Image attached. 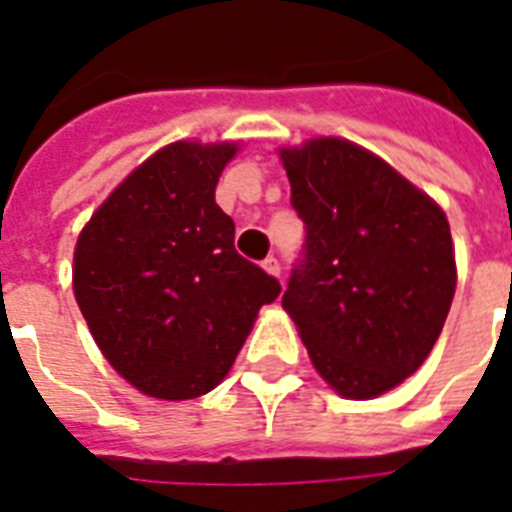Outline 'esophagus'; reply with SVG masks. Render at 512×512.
<instances>
[{
    "instance_id": "esophagus-1",
    "label": "esophagus",
    "mask_w": 512,
    "mask_h": 512,
    "mask_svg": "<svg viewBox=\"0 0 512 512\" xmlns=\"http://www.w3.org/2000/svg\"><path fill=\"white\" fill-rule=\"evenodd\" d=\"M261 269H264V272H267V275L280 277V264H277L275 256H267V259L261 261Z\"/></svg>"
}]
</instances>
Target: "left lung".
<instances>
[{"instance_id":"left-lung-1","label":"left lung","mask_w":512,"mask_h":512,"mask_svg":"<svg viewBox=\"0 0 512 512\" xmlns=\"http://www.w3.org/2000/svg\"><path fill=\"white\" fill-rule=\"evenodd\" d=\"M277 154L307 224L283 310L336 395L379 398L425 363L443 331L457 288L449 219L347 138H307Z\"/></svg>"}]
</instances>
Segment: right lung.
I'll return each instance as SVG.
<instances>
[{
	"label": "right lung",
	"instance_id": "add662e5",
	"mask_svg": "<svg viewBox=\"0 0 512 512\" xmlns=\"http://www.w3.org/2000/svg\"><path fill=\"white\" fill-rule=\"evenodd\" d=\"M240 141H176L114 186L74 245L71 285L109 366L157 400L224 382L280 283L235 251L216 205Z\"/></svg>",
	"mask_w": 512,
	"mask_h": 512
}]
</instances>
